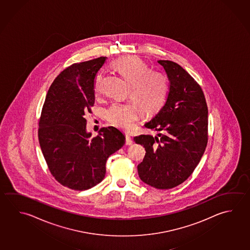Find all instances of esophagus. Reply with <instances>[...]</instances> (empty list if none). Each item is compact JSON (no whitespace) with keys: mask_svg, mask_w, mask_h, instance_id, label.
<instances>
[{"mask_svg":"<svg viewBox=\"0 0 250 250\" xmlns=\"http://www.w3.org/2000/svg\"><path fill=\"white\" fill-rule=\"evenodd\" d=\"M132 140H131V137L129 135L125 136V145H127V146H131V144H132Z\"/></svg>","mask_w":250,"mask_h":250,"instance_id":"1","label":"esophagus"}]
</instances>
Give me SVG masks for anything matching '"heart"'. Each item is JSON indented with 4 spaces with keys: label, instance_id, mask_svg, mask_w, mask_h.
<instances>
[{
    "label": "heart",
    "instance_id": "1",
    "mask_svg": "<svg viewBox=\"0 0 250 250\" xmlns=\"http://www.w3.org/2000/svg\"><path fill=\"white\" fill-rule=\"evenodd\" d=\"M130 86L128 96L131 103H115L107 110L106 119L112 125L125 131H131L140 119V108L146 115L154 114L166 101L169 82L162 71L150 69L147 64L137 56H124L112 63ZM94 91L96 96L102 93V75L95 78Z\"/></svg>",
    "mask_w": 250,
    "mask_h": 250
}]
</instances>
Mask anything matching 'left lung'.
I'll return each instance as SVG.
<instances>
[{"mask_svg": "<svg viewBox=\"0 0 250 250\" xmlns=\"http://www.w3.org/2000/svg\"><path fill=\"white\" fill-rule=\"evenodd\" d=\"M166 71L169 90L166 102L145 126L157 135L134 137L146 150L138 165L140 178L160 189L183 184L205 153L208 141V109L200 85L175 62L158 61Z\"/></svg>", "mask_w": 250, "mask_h": 250, "instance_id": "obj_1", "label": "left lung"}]
</instances>
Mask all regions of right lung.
<instances>
[{"mask_svg":"<svg viewBox=\"0 0 250 250\" xmlns=\"http://www.w3.org/2000/svg\"><path fill=\"white\" fill-rule=\"evenodd\" d=\"M106 57L75 63L58 75L49 88L39 122L40 147L49 170L63 186L85 190L102 182L106 161L121 148L125 137L113 126L91 138L86 113L95 104L94 83Z\"/></svg>","mask_w":250,"mask_h":250,"instance_id":"add662e5","label":"right lung"}]
</instances>
